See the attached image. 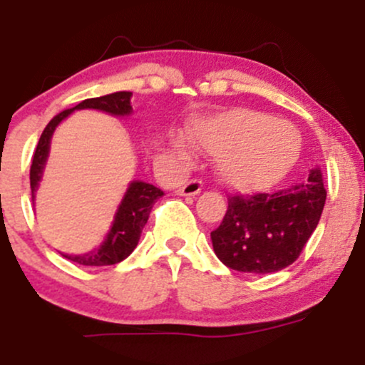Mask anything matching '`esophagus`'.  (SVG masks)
Returning a JSON list of instances; mask_svg holds the SVG:
<instances>
[{
  "label": "esophagus",
  "instance_id": "34e87169",
  "mask_svg": "<svg viewBox=\"0 0 365 365\" xmlns=\"http://www.w3.org/2000/svg\"><path fill=\"white\" fill-rule=\"evenodd\" d=\"M200 190H202V182L200 180H188L183 187H180L177 190L178 195H197L200 194Z\"/></svg>",
  "mask_w": 365,
  "mask_h": 365
}]
</instances>
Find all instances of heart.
<instances>
[{"instance_id": "1", "label": "heart", "mask_w": 365, "mask_h": 365, "mask_svg": "<svg viewBox=\"0 0 365 365\" xmlns=\"http://www.w3.org/2000/svg\"><path fill=\"white\" fill-rule=\"evenodd\" d=\"M192 140L216 156L217 173L237 190H262L279 182L300 153V135L292 123L262 111L235 108L206 118L190 130ZM175 148L183 159L182 140Z\"/></svg>"}]
</instances>
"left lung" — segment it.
<instances>
[{"mask_svg":"<svg viewBox=\"0 0 365 365\" xmlns=\"http://www.w3.org/2000/svg\"><path fill=\"white\" fill-rule=\"evenodd\" d=\"M326 202L319 168L304 183L274 194L228 197L226 215L211 232L212 249L230 269L266 274L299 259Z\"/></svg>","mask_w":365,"mask_h":365,"instance_id":"obj_1","label":"left lung"}]
</instances>
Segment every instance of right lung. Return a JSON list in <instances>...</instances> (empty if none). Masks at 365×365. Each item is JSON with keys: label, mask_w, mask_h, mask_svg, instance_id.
Masks as SVG:
<instances>
[{"label": "right lung", "mask_w": 365, "mask_h": 365, "mask_svg": "<svg viewBox=\"0 0 365 365\" xmlns=\"http://www.w3.org/2000/svg\"><path fill=\"white\" fill-rule=\"evenodd\" d=\"M130 98H132V92L120 91L113 92V94L101 96V98L86 99V101L78 103L72 110L61 111L60 115L54 116L46 125L43 135H41L39 142H37V148L31 165L32 200H34V194L37 187H39L41 178H43V170L49 154V142H51L54 128L75 110H99L115 116H127L132 113ZM163 195H165V192L161 188L150 185V183L139 182V180L132 182L128 185L127 192H125V197L121 199V204L115 215V221H113L110 233L104 238L103 244L98 249L91 250L87 254H63V257L70 259V261L77 264H82V266H111V264L121 262L133 252V249L139 244L142 228L148 223L150 209L156 204L159 197Z\"/></svg>", "instance_id": "right-lung-1"}]
</instances>
